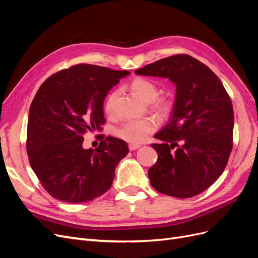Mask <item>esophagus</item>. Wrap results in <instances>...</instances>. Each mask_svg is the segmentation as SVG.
<instances>
[{
    "label": "esophagus",
    "instance_id": "1",
    "mask_svg": "<svg viewBox=\"0 0 258 258\" xmlns=\"http://www.w3.org/2000/svg\"><path fill=\"white\" fill-rule=\"evenodd\" d=\"M141 147V145H138V144H129V150L130 151H136L138 148Z\"/></svg>",
    "mask_w": 258,
    "mask_h": 258
}]
</instances>
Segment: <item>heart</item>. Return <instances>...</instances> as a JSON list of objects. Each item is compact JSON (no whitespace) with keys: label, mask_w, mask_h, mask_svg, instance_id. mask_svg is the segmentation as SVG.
<instances>
[{"label":"heart","mask_w":258,"mask_h":258,"mask_svg":"<svg viewBox=\"0 0 258 258\" xmlns=\"http://www.w3.org/2000/svg\"><path fill=\"white\" fill-rule=\"evenodd\" d=\"M130 91L136 97L145 103H150L154 111L162 116H169L173 111V101L169 98H158L160 89L155 82L145 77H136L129 85ZM117 98V92L111 93L104 103L106 114H112L114 111V102ZM158 122L154 118L142 120L128 121L115 129V136L130 144L142 143L148 135L157 130Z\"/></svg>","instance_id":"heart-1"}]
</instances>
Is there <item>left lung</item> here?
I'll return each mask as SVG.
<instances>
[{"label": "left lung", "instance_id": "1", "mask_svg": "<svg viewBox=\"0 0 258 258\" xmlns=\"http://www.w3.org/2000/svg\"><path fill=\"white\" fill-rule=\"evenodd\" d=\"M176 86L171 119L152 144L158 160L148 170L154 188L176 198L205 191L221 176L232 150L233 108L220 79L188 54H174L136 71ZM176 150H174V148Z\"/></svg>", "mask_w": 258, "mask_h": 258}]
</instances>
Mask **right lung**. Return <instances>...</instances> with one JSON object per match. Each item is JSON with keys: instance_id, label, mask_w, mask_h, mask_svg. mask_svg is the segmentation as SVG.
Wrapping results in <instances>:
<instances>
[{"instance_id": "1", "label": "right lung", "mask_w": 258, "mask_h": 258, "mask_svg": "<svg viewBox=\"0 0 258 258\" xmlns=\"http://www.w3.org/2000/svg\"><path fill=\"white\" fill-rule=\"evenodd\" d=\"M129 73L82 63L52 74L38 88L29 112L27 153L31 168L54 199L79 204L110 189L128 145L100 135L95 151L84 150V135L102 130L103 101Z\"/></svg>"}]
</instances>
